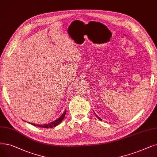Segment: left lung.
<instances>
[{"label": "left lung", "instance_id": "obj_1", "mask_svg": "<svg viewBox=\"0 0 157 157\" xmlns=\"http://www.w3.org/2000/svg\"><path fill=\"white\" fill-rule=\"evenodd\" d=\"M95 115H96V117H98V119H99V120H100V121H102V119H101V118H99V117H98V115H96V114H95Z\"/></svg>", "mask_w": 157, "mask_h": 157}]
</instances>
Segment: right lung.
<instances>
[{"label":"right lung","instance_id":"add662e5","mask_svg":"<svg viewBox=\"0 0 157 157\" xmlns=\"http://www.w3.org/2000/svg\"><path fill=\"white\" fill-rule=\"evenodd\" d=\"M65 114H66V110H65V112H63V113L61 115V116L56 120H55L53 122H51V123L49 124H43V125H39V124H32L33 125H35L36 126L38 127H41V128H51L52 127H55L56 126L58 125L61 122L63 121V119H64L65 116Z\"/></svg>","mask_w":157,"mask_h":157}]
</instances>
